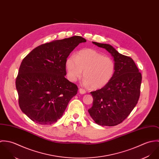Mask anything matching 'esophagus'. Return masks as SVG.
I'll return each instance as SVG.
<instances>
[{
  "label": "esophagus",
  "instance_id": "34e87169",
  "mask_svg": "<svg viewBox=\"0 0 159 159\" xmlns=\"http://www.w3.org/2000/svg\"><path fill=\"white\" fill-rule=\"evenodd\" d=\"M79 91H80V93H81V94H84V93H86V91H85V89H82V88H80Z\"/></svg>",
  "mask_w": 159,
  "mask_h": 159
}]
</instances>
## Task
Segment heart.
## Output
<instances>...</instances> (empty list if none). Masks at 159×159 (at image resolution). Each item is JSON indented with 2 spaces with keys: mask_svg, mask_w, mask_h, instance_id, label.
<instances>
[{
  "mask_svg": "<svg viewBox=\"0 0 159 159\" xmlns=\"http://www.w3.org/2000/svg\"><path fill=\"white\" fill-rule=\"evenodd\" d=\"M66 67L70 81L74 82L83 73V84L98 89L103 88L111 80L115 72V63L108 56L92 49L79 51L66 61Z\"/></svg>",
  "mask_w": 159,
  "mask_h": 159,
  "instance_id": "heart-1",
  "label": "heart"
}]
</instances>
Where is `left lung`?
Here are the masks:
<instances>
[{
	"label": "left lung",
	"mask_w": 159,
	"mask_h": 159,
	"mask_svg": "<svg viewBox=\"0 0 159 159\" xmlns=\"http://www.w3.org/2000/svg\"><path fill=\"white\" fill-rule=\"evenodd\" d=\"M113 57L115 72L108 84L91 92L93 105L88 112L100 125L114 126L123 122L135 107L140 95L142 76L134 60L109 44L92 42Z\"/></svg>",
	"instance_id": "left-lung-1"
}]
</instances>
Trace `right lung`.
I'll list each match as a JSON object with an SVG mask.
<instances>
[{
    "label": "right lung",
    "instance_id": "1",
    "mask_svg": "<svg viewBox=\"0 0 159 159\" xmlns=\"http://www.w3.org/2000/svg\"><path fill=\"white\" fill-rule=\"evenodd\" d=\"M86 40L80 36L39 46L23 60L16 79L20 107L32 120L50 125L59 119L77 86L65 78L70 52Z\"/></svg>",
    "mask_w": 159,
    "mask_h": 159
}]
</instances>
